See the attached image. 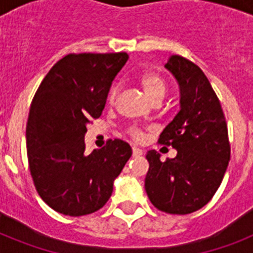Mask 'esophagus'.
<instances>
[{
  "mask_svg": "<svg viewBox=\"0 0 253 253\" xmlns=\"http://www.w3.org/2000/svg\"><path fill=\"white\" fill-rule=\"evenodd\" d=\"M132 155L134 156H142L143 151L140 148H138V147H132Z\"/></svg>",
  "mask_w": 253,
  "mask_h": 253,
  "instance_id": "34e87169",
  "label": "esophagus"
}]
</instances>
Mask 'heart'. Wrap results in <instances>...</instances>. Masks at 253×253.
I'll use <instances>...</instances> for the list:
<instances>
[{"mask_svg":"<svg viewBox=\"0 0 253 253\" xmlns=\"http://www.w3.org/2000/svg\"><path fill=\"white\" fill-rule=\"evenodd\" d=\"M139 83H140L142 87L146 91V94L148 95V98L151 101H154V102L155 101H159V99H163V97L166 95V81L163 80V77L159 76L158 73H143L142 76L139 77ZM117 93H118V89L115 86L111 87L109 94H107V102L114 103L115 98H117ZM128 134L131 135V138L135 139V140H139V142L144 139V132L140 128H138V127H131L130 130H128Z\"/></svg>","mask_w":253,"mask_h":253,"instance_id":"1","label":"heart"}]
</instances>
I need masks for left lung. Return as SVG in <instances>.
I'll return each mask as SVG.
<instances>
[{
	"label": "left lung",
	"mask_w": 253,
	"mask_h": 253,
	"mask_svg": "<svg viewBox=\"0 0 253 253\" xmlns=\"http://www.w3.org/2000/svg\"><path fill=\"white\" fill-rule=\"evenodd\" d=\"M166 68L178 83L180 111L163 130L159 143L172 146L177 156L162 162L156 151H148L144 188L155 208L184 215L204 208L215 194L231 148L219 99L200 67L172 55Z\"/></svg>",
	"instance_id": "obj_1"
}]
</instances>
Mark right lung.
I'll return each instance as SVG.
<instances>
[{
    "label": "right lung",
    "instance_id": "add662e5",
    "mask_svg": "<svg viewBox=\"0 0 253 253\" xmlns=\"http://www.w3.org/2000/svg\"><path fill=\"white\" fill-rule=\"evenodd\" d=\"M126 52L69 53L49 69L34 95L26 127L29 168L42 200L55 211H97L132 151L121 139L85 151L86 125L99 118Z\"/></svg>",
    "mask_w": 253,
    "mask_h": 253
}]
</instances>
